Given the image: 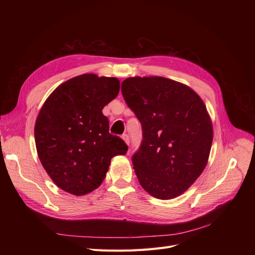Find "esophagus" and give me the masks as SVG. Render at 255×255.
Returning a JSON list of instances; mask_svg holds the SVG:
<instances>
[{"instance_id": "1", "label": "esophagus", "mask_w": 255, "mask_h": 255, "mask_svg": "<svg viewBox=\"0 0 255 255\" xmlns=\"http://www.w3.org/2000/svg\"><path fill=\"white\" fill-rule=\"evenodd\" d=\"M122 139L126 141V143H127V144H128V143H129V136H128V134H123V135H122Z\"/></svg>"}]
</instances>
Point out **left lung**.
<instances>
[{
    "label": "left lung",
    "instance_id": "1",
    "mask_svg": "<svg viewBox=\"0 0 255 255\" xmlns=\"http://www.w3.org/2000/svg\"><path fill=\"white\" fill-rule=\"evenodd\" d=\"M123 99L141 123L142 140L132 156L142 188L161 200L186 190L210 156L213 127L196 92L161 76L128 78Z\"/></svg>",
    "mask_w": 255,
    "mask_h": 255
}]
</instances>
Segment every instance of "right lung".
Masks as SVG:
<instances>
[{"instance_id": "obj_1", "label": "right lung", "mask_w": 255, "mask_h": 255, "mask_svg": "<svg viewBox=\"0 0 255 255\" xmlns=\"http://www.w3.org/2000/svg\"><path fill=\"white\" fill-rule=\"evenodd\" d=\"M116 78L82 74L54 90L44 102L35 125L38 156L59 188L83 196L103 182L116 155L128 145L110 133L103 107L118 96Z\"/></svg>"}]
</instances>
